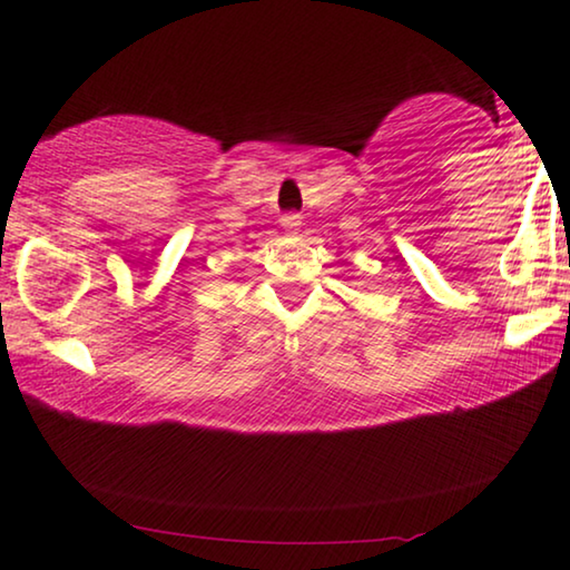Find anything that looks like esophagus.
Instances as JSON below:
<instances>
[{"label": "esophagus", "mask_w": 570, "mask_h": 570, "mask_svg": "<svg viewBox=\"0 0 570 570\" xmlns=\"http://www.w3.org/2000/svg\"><path fill=\"white\" fill-rule=\"evenodd\" d=\"M281 226H284L286 234H297L299 226H302L299 215H284V218H281Z\"/></svg>", "instance_id": "34e87169"}]
</instances>
